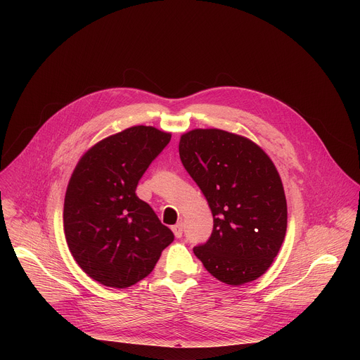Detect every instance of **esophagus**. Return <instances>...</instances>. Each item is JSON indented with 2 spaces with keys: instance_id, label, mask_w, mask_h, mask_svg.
Wrapping results in <instances>:
<instances>
[{
  "instance_id": "34e87169",
  "label": "esophagus",
  "mask_w": 360,
  "mask_h": 360,
  "mask_svg": "<svg viewBox=\"0 0 360 360\" xmlns=\"http://www.w3.org/2000/svg\"><path fill=\"white\" fill-rule=\"evenodd\" d=\"M182 231H184V229H182V224H181V222L172 226V232H174V235H175L176 238H181V236H182Z\"/></svg>"
}]
</instances>
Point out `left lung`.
Listing matches in <instances>:
<instances>
[{
  "instance_id": "obj_1",
  "label": "left lung",
  "mask_w": 360,
  "mask_h": 360,
  "mask_svg": "<svg viewBox=\"0 0 360 360\" xmlns=\"http://www.w3.org/2000/svg\"><path fill=\"white\" fill-rule=\"evenodd\" d=\"M179 157L214 215L210 239L193 248L196 258L226 285L262 276L288 225L283 185L271 158L250 139L215 128L184 134Z\"/></svg>"
}]
</instances>
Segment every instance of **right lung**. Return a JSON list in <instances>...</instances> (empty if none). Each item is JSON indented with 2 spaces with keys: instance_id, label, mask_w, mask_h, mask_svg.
<instances>
[{
  "instance_id": "right-lung-1",
  "label": "right lung",
  "mask_w": 360,
  "mask_h": 360,
  "mask_svg": "<svg viewBox=\"0 0 360 360\" xmlns=\"http://www.w3.org/2000/svg\"><path fill=\"white\" fill-rule=\"evenodd\" d=\"M171 134L131 127L88 149L75 167L64 202V232L79 268L94 281L124 289L148 276L172 231L135 193Z\"/></svg>"
}]
</instances>
